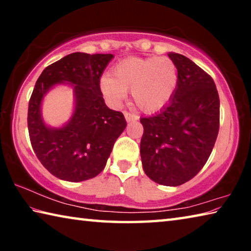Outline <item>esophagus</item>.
<instances>
[{
    "mask_svg": "<svg viewBox=\"0 0 251 251\" xmlns=\"http://www.w3.org/2000/svg\"><path fill=\"white\" fill-rule=\"evenodd\" d=\"M124 116H125L126 122H131V121L138 120V116H136V115H134V114H130L128 112H124Z\"/></svg>",
    "mask_w": 251,
    "mask_h": 251,
    "instance_id": "esophagus-1",
    "label": "esophagus"
}]
</instances>
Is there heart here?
Here are the masks:
<instances>
[{
    "instance_id": "heart-1",
    "label": "heart",
    "mask_w": 251,
    "mask_h": 251,
    "mask_svg": "<svg viewBox=\"0 0 251 251\" xmlns=\"http://www.w3.org/2000/svg\"><path fill=\"white\" fill-rule=\"evenodd\" d=\"M178 84V69L167 56L129 57L117 63L113 76L100 78V91L113 106L122 104L127 91L139 109L146 113L165 107L175 94Z\"/></svg>"
}]
</instances>
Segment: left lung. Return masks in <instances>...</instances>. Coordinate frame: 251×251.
<instances>
[{
    "label": "left lung",
    "mask_w": 251,
    "mask_h": 251,
    "mask_svg": "<svg viewBox=\"0 0 251 251\" xmlns=\"http://www.w3.org/2000/svg\"><path fill=\"white\" fill-rule=\"evenodd\" d=\"M178 84L169 103L142 117L143 169L152 181L179 186L194 178L209 158L219 130V96L214 79L178 53H169Z\"/></svg>",
    "instance_id": "left-lung-1"
}]
</instances>
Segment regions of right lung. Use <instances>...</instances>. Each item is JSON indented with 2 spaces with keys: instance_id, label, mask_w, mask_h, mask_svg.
<instances>
[{
  "instance_id": "obj_1",
  "label": "right lung",
  "mask_w": 251,
  "mask_h": 251,
  "mask_svg": "<svg viewBox=\"0 0 251 251\" xmlns=\"http://www.w3.org/2000/svg\"><path fill=\"white\" fill-rule=\"evenodd\" d=\"M113 54L72 53L42 72L28 103L27 127L32 147L48 171L62 180L78 182L103 171L114 143L126 127L121 112L106 106L100 79ZM58 83L75 92V109L61 127H50L41 116V101Z\"/></svg>"
}]
</instances>
